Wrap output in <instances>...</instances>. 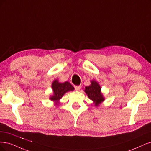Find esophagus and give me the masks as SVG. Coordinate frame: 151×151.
Masks as SVG:
<instances>
[{
  "label": "esophagus",
  "instance_id": "obj_1",
  "mask_svg": "<svg viewBox=\"0 0 151 151\" xmlns=\"http://www.w3.org/2000/svg\"><path fill=\"white\" fill-rule=\"evenodd\" d=\"M75 90H77V91H78V90H80V88H81V86H75Z\"/></svg>",
  "mask_w": 151,
  "mask_h": 151
}]
</instances>
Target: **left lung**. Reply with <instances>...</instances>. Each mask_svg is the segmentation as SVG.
Returning a JSON list of instances; mask_svg holds the SVG:
<instances>
[{"mask_svg":"<svg viewBox=\"0 0 151 151\" xmlns=\"http://www.w3.org/2000/svg\"><path fill=\"white\" fill-rule=\"evenodd\" d=\"M84 91L88 98L93 101L95 106H98L105 100L103 94L101 93V87L95 80H92L91 85L86 86Z\"/></svg>","mask_w":151,"mask_h":151,"instance_id":"1","label":"left lung"}]
</instances>
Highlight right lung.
Here are the masks:
<instances>
[{
    "label": "right lung",
    "instance_id": "right-lung-1",
    "mask_svg": "<svg viewBox=\"0 0 151 151\" xmlns=\"http://www.w3.org/2000/svg\"><path fill=\"white\" fill-rule=\"evenodd\" d=\"M52 88L53 90V95L50 96V99L53 101L57 105L59 103V100L62 98L66 92L74 90V87L68 81L60 83L58 80H55L52 83Z\"/></svg>",
    "mask_w": 151,
    "mask_h": 151
}]
</instances>
